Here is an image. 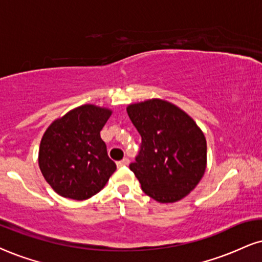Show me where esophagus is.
<instances>
[{"label":"esophagus","instance_id":"34e87169","mask_svg":"<svg viewBox=\"0 0 262 262\" xmlns=\"http://www.w3.org/2000/svg\"><path fill=\"white\" fill-rule=\"evenodd\" d=\"M128 163H129V159H127V157H124V159L117 162V166L118 167H123V166H127Z\"/></svg>","mask_w":262,"mask_h":262}]
</instances>
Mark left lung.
I'll return each mask as SVG.
<instances>
[{"label":"left lung","mask_w":262,"mask_h":262,"mask_svg":"<svg viewBox=\"0 0 262 262\" xmlns=\"http://www.w3.org/2000/svg\"><path fill=\"white\" fill-rule=\"evenodd\" d=\"M128 116L141 137L130 171L146 195L174 203L196 187L206 168V139L177 106L159 99L129 105Z\"/></svg>","instance_id":"obj_1"}]
</instances>
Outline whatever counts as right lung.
Masks as SVG:
<instances>
[{
    "label": "right lung",
    "mask_w": 262,
    "mask_h": 262,
    "mask_svg": "<svg viewBox=\"0 0 262 262\" xmlns=\"http://www.w3.org/2000/svg\"><path fill=\"white\" fill-rule=\"evenodd\" d=\"M110 116V110L84 105L47 128L40 144L39 166L56 193L85 200L105 187L117 168L100 137Z\"/></svg>",
    "instance_id": "obj_1"
}]
</instances>
